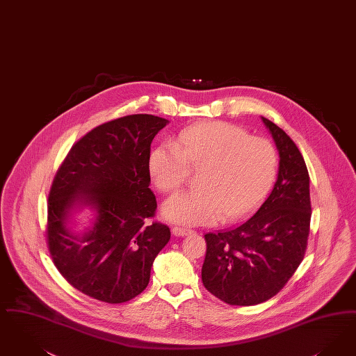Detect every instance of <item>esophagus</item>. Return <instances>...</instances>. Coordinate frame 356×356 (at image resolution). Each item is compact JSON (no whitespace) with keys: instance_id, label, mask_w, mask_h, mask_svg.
Returning <instances> with one entry per match:
<instances>
[{"instance_id":"esophagus-1","label":"esophagus","mask_w":356,"mask_h":356,"mask_svg":"<svg viewBox=\"0 0 356 356\" xmlns=\"http://www.w3.org/2000/svg\"><path fill=\"white\" fill-rule=\"evenodd\" d=\"M192 233H193L192 229L179 228V227L172 228V234L176 237H184V236L192 234Z\"/></svg>"}]
</instances>
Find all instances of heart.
I'll return each mask as SVG.
<instances>
[{
    "label": "heart",
    "instance_id": "obj_1",
    "mask_svg": "<svg viewBox=\"0 0 356 356\" xmlns=\"http://www.w3.org/2000/svg\"><path fill=\"white\" fill-rule=\"evenodd\" d=\"M274 145L224 122L184 128L175 144L154 148L148 157L151 180L163 193L184 184L189 168L200 172L197 191L172 196L163 205L165 220L181 225L213 224L222 217L250 213L269 192L277 175Z\"/></svg>",
    "mask_w": 356,
    "mask_h": 356
}]
</instances>
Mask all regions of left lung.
Returning a JSON list of instances; mask_svg holds the SVG:
<instances>
[{"instance_id": "1", "label": "left lung", "mask_w": 356, "mask_h": 356, "mask_svg": "<svg viewBox=\"0 0 356 356\" xmlns=\"http://www.w3.org/2000/svg\"><path fill=\"white\" fill-rule=\"evenodd\" d=\"M261 120L280 156L270 195L236 227L205 234L202 284L234 306L274 297L302 262L310 230V177L303 156L284 129L264 116Z\"/></svg>"}]
</instances>
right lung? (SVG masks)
<instances>
[{"label": "right lung", "mask_w": 356, "mask_h": 356, "mask_svg": "<svg viewBox=\"0 0 356 356\" xmlns=\"http://www.w3.org/2000/svg\"><path fill=\"white\" fill-rule=\"evenodd\" d=\"M170 122L128 115L94 128L75 143L58 170L47 207V241L59 273L76 290L123 303L148 286L151 268L171 230L155 216L149 189L151 143ZM92 212L76 230V216Z\"/></svg>", "instance_id": "right-lung-1"}]
</instances>
